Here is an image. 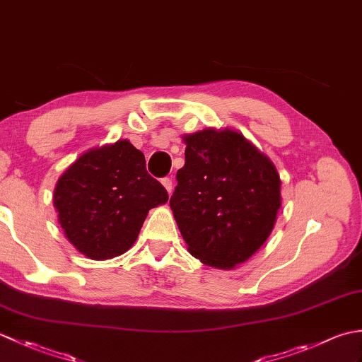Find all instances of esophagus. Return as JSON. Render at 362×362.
<instances>
[{
    "label": "esophagus",
    "mask_w": 362,
    "mask_h": 362,
    "mask_svg": "<svg viewBox=\"0 0 362 362\" xmlns=\"http://www.w3.org/2000/svg\"><path fill=\"white\" fill-rule=\"evenodd\" d=\"M161 183H163V187L166 188V191L169 194L173 193V179H169V177H165V179H161Z\"/></svg>",
    "instance_id": "34e87169"
}]
</instances>
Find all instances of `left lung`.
Wrapping results in <instances>:
<instances>
[{"label": "left lung", "mask_w": 362, "mask_h": 362, "mask_svg": "<svg viewBox=\"0 0 362 362\" xmlns=\"http://www.w3.org/2000/svg\"><path fill=\"white\" fill-rule=\"evenodd\" d=\"M171 210L188 250L206 266L244 263L271 235L281 205L274 163L233 130L183 136Z\"/></svg>", "instance_id": "obj_1"}]
</instances>
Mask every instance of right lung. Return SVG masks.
I'll return each mask as SVG.
<instances>
[{
	"label": "right lung",
	"mask_w": 362,
	"mask_h": 362,
	"mask_svg": "<svg viewBox=\"0 0 362 362\" xmlns=\"http://www.w3.org/2000/svg\"><path fill=\"white\" fill-rule=\"evenodd\" d=\"M168 199L165 187L146 171L143 152L127 140L83 153L54 189L66 238L91 259L127 252L149 210Z\"/></svg>",
	"instance_id": "add662e5"
}]
</instances>
